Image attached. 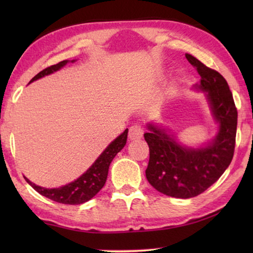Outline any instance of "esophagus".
<instances>
[{
    "instance_id": "34e87169",
    "label": "esophagus",
    "mask_w": 253,
    "mask_h": 253,
    "mask_svg": "<svg viewBox=\"0 0 253 253\" xmlns=\"http://www.w3.org/2000/svg\"><path fill=\"white\" fill-rule=\"evenodd\" d=\"M144 135V130L140 125H132L129 128V132H128V137L129 139L135 140V139H139L142 138Z\"/></svg>"
}]
</instances>
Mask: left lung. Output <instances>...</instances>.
Segmentation results:
<instances>
[{"instance_id": "8db88e82", "label": "left lung", "mask_w": 253, "mask_h": 253, "mask_svg": "<svg viewBox=\"0 0 253 253\" xmlns=\"http://www.w3.org/2000/svg\"><path fill=\"white\" fill-rule=\"evenodd\" d=\"M185 57L196 68L201 80L195 90L204 92L213 119L219 125L216 136L199 147L177 142L176 136L156 124H147L144 137L149 147L146 178L161 193L190 199L203 193L220 178L233 158L238 111L226 80L193 55Z\"/></svg>"}]
</instances>
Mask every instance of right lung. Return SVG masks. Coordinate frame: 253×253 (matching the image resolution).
<instances>
[{"instance_id": "obj_1", "label": "right lung", "mask_w": 253, "mask_h": 253, "mask_svg": "<svg viewBox=\"0 0 253 253\" xmlns=\"http://www.w3.org/2000/svg\"><path fill=\"white\" fill-rule=\"evenodd\" d=\"M75 61L76 60H71V62ZM68 62H70L69 60H63V61L57 63V65L45 68L44 70L40 71L37 76H34L29 84L42 78V77L51 75L53 74V72L60 70L62 67H65ZM127 134L128 129H125L123 134L119 135L116 139H114L113 142L105 148V151L100 154L99 157L97 158L90 168L85 170L81 176L75 179L74 182L57 188H46L36 185V184L32 183L30 179L24 176L25 181H27L38 193H40L41 195L45 196V198L54 201V202L71 205L83 204L84 202H87V201L91 200L93 196L104 187L107 179V175H108L110 163L114 160V157L117 155V153L121 152L124 146L126 145Z\"/></svg>"}]
</instances>
